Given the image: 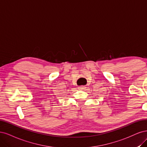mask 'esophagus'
<instances>
[{
    "label": "esophagus",
    "instance_id": "esophagus-1",
    "mask_svg": "<svg viewBox=\"0 0 147 147\" xmlns=\"http://www.w3.org/2000/svg\"><path fill=\"white\" fill-rule=\"evenodd\" d=\"M78 88H79V90H84V89H86V87L85 86H80V87H78Z\"/></svg>",
    "mask_w": 147,
    "mask_h": 147
}]
</instances>
